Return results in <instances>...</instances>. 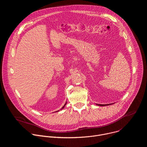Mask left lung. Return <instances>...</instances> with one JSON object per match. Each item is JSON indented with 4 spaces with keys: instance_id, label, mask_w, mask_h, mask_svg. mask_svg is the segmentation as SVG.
I'll return each mask as SVG.
<instances>
[{
    "instance_id": "left-lung-1",
    "label": "left lung",
    "mask_w": 147,
    "mask_h": 147,
    "mask_svg": "<svg viewBox=\"0 0 147 147\" xmlns=\"http://www.w3.org/2000/svg\"><path fill=\"white\" fill-rule=\"evenodd\" d=\"M96 105H97V104H96ZM98 105L99 106H102V107H103V106H106V105H101V104H98ZM108 105H109V104H108Z\"/></svg>"
}]
</instances>
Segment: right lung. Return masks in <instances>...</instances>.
<instances>
[{
  "mask_svg": "<svg viewBox=\"0 0 147 147\" xmlns=\"http://www.w3.org/2000/svg\"><path fill=\"white\" fill-rule=\"evenodd\" d=\"M66 105V103H65V105H64V106H63V107H62V108H61V109H63V108H65V105Z\"/></svg>",
  "mask_w": 147,
  "mask_h": 147,
  "instance_id": "1",
  "label": "right lung"
}]
</instances>
